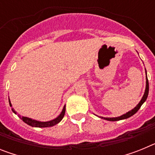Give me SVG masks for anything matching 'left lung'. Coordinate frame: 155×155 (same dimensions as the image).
Returning a JSON list of instances; mask_svg holds the SVG:
<instances>
[{"label":"left lung","mask_w":155,"mask_h":155,"mask_svg":"<svg viewBox=\"0 0 155 155\" xmlns=\"http://www.w3.org/2000/svg\"><path fill=\"white\" fill-rule=\"evenodd\" d=\"M146 75H147V71H146ZM148 92H149V84H148V79H147V77L146 78V88H145V92L143 94V96L142 97L141 100H140V102L138 103V105H137L136 107L133 109L132 110L127 113L126 114L123 115L121 116H118V117H114V118H105V117H101L102 119H104L105 120H109V121H118V120H125V119L129 118V117H130L132 116L133 115H134L135 113L139 110V109L140 108L142 105H143V102L146 101L147 98V95H148Z\"/></svg>","instance_id":"8db88e82"}]
</instances>
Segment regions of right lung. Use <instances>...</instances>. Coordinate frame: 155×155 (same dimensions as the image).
Wrapping results in <instances>:
<instances>
[{"instance_id":"right-lung-1","label":"right lung","mask_w":155,"mask_h":155,"mask_svg":"<svg viewBox=\"0 0 155 155\" xmlns=\"http://www.w3.org/2000/svg\"><path fill=\"white\" fill-rule=\"evenodd\" d=\"M9 104H10V105L12 106V104H11V102H10V100H9ZM65 109H66V108H65V106H64V109H63V110H62V112H61V115H60L58 117H57V118L54 119V120H50V121H48V122H39V121H37V120H31V119L28 118V117H25V116H22L21 119L25 122V124H27L28 125L31 126V127H53V126L56 125V124H59V123H60V122L62 120V119L64 118V114H65ZM12 111H13L14 113L16 114V112L13 109H12Z\"/></svg>"}]
</instances>
